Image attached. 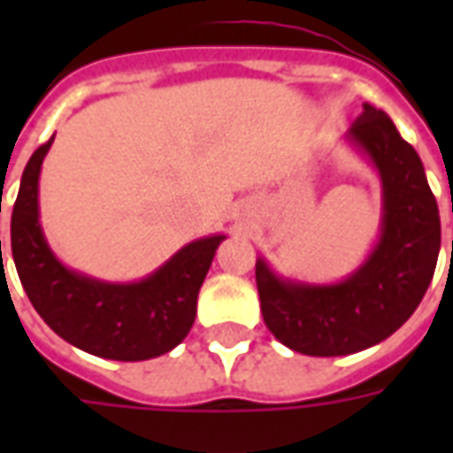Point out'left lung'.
<instances>
[{
  "instance_id": "1",
  "label": "left lung",
  "mask_w": 453,
  "mask_h": 453,
  "mask_svg": "<svg viewBox=\"0 0 453 453\" xmlns=\"http://www.w3.org/2000/svg\"><path fill=\"white\" fill-rule=\"evenodd\" d=\"M344 142L369 159L380 181V230L369 255L330 284L276 274L265 257L255 265L266 327L308 357H344L395 333L427 291L441 245L439 208L422 159L388 113L364 104Z\"/></svg>"
}]
</instances>
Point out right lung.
<instances>
[{
	"mask_svg": "<svg viewBox=\"0 0 453 453\" xmlns=\"http://www.w3.org/2000/svg\"><path fill=\"white\" fill-rule=\"evenodd\" d=\"M53 140L28 159L12 211V255L28 301L55 334L94 357L145 361L167 354L194 325L198 291L226 235L198 237L138 281H104L67 266L45 240L38 206Z\"/></svg>",
	"mask_w": 453,
	"mask_h": 453,
	"instance_id": "obj_1",
	"label": "right lung"
}]
</instances>
